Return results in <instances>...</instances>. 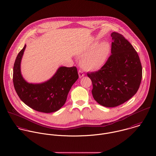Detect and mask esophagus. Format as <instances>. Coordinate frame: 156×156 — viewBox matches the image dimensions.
<instances>
[{"label":"esophagus","mask_w":156,"mask_h":156,"mask_svg":"<svg viewBox=\"0 0 156 156\" xmlns=\"http://www.w3.org/2000/svg\"><path fill=\"white\" fill-rule=\"evenodd\" d=\"M78 74H79V76L80 78H82V77H83V76H85V73H83V71H82V70H80V69L79 70Z\"/></svg>","instance_id":"1"}]
</instances>
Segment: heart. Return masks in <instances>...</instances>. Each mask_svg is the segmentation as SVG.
I'll return each instance as SVG.
<instances>
[{
  "label": "heart",
  "instance_id": "1",
  "mask_svg": "<svg viewBox=\"0 0 156 156\" xmlns=\"http://www.w3.org/2000/svg\"><path fill=\"white\" fill-rule=\"evenodd\" d=\"M109 51L110 47L107 42L99 44L91 51L82 57L80 61L81 66L89 71L101 68L105 63Z\"/></svg>",
  "mask_w": 156,
  "mask_h": 156
}]
</instances>
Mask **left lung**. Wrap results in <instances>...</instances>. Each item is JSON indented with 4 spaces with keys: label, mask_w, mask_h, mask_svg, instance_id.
<instances>
[{
    "label": "left lung",
    "mask_w": 156,
    "mask_h": 156,
    "mask_svg": "<svg viewBox=\"0 0 156 156\" xmlns=\"http://www.w3.org/2000/svg\"><path fill=\"white\" fill-rule=\"evenodd\" d=\"M111 54L98 71L87 73L94 100L105 107H115L130 99L138 91L142 68L137 51L123 35L111 33Z\"/></svg>",
    "instance_id": "8db88e82"
}]
</instances>
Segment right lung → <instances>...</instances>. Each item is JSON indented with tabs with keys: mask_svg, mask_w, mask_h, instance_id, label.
I'll return each instance as SVG.
<instances>
[{
	"mask_svg": "<svg viewBox=\"0 0 156 156\" xmlns=\"http://www.w3.org/2000/svg\"><path fill=\"white\" fill-rule=\"evenodd\" d=\"M25 48L26 45L19 52L13 67L12 81L18 96L24 104L39 112L58 111L65 103L71 87L79 78L77 68L61 66L49 80L29 83L20 73V62Z\"/></svg>",
	"mask_w": 156,
	"mask_h": 156,
	"instance_id": "1",
	"label": "right lung"
}]
</instances>
